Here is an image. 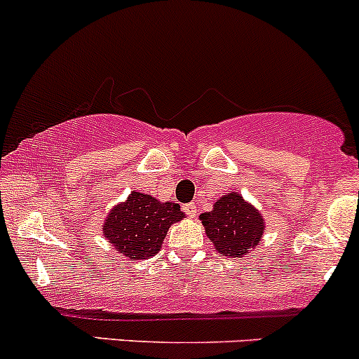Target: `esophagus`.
I'll use <instances>...</instances> for the list:
<instances>
[{
    "instance_id": "34e87169",
    "label": "esophagus",
    "mask_w": 359,
    "mask_h": 359,
    "mask_svg": "<svg viewBox=\"0 0 359 359\" xmlns=\"http://www.w3.org/2000/svg\"><path fill=\"white\" fill-rule=\"evenodd\" d=\"M182 210H184V212H186L189 217H196V213H198V206L194 205V203H187V205L182 206Z\"/></svg>"
}]
</instances>
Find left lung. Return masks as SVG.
Instances as JSON below:
<instances>
[{
    "instance_id": "left-lung-1",
    "label": "left lung",
    "mask_w": 359,
    "mask_h": 359,
    "mask_svg": "<svg viewBox=\"0 0 359 359\" xmlns=\"http://www.w3.org/2000/svg\"><path fill=\"white\" fill-rule=\"evenodd\" d=\"M200 220L217 253L231 259H241L257 248L266 229L262 213L233 191L213 203L210 212L201 213Z\"/></svg>"
}]
</instances>
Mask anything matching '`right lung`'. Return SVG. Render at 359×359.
<instances>
[{
  "label": "right lung",
  "mask_w": 359,
  "mask_h": 359,
  "mask_svg": "<svg viewBox=\"0 0 359 359\" xmlns=\"http://www.w3.org/2000/svg\"><path fill=\"white\" fill-rule=\"evenodd\" d=\"M186 219L179 203L159 201L146 193L132 191L125 201L109 210L102 233L123 259H151L161 250L172 224Z\"/></svg>",
  "instance_id": "1"
}]
</instances>
